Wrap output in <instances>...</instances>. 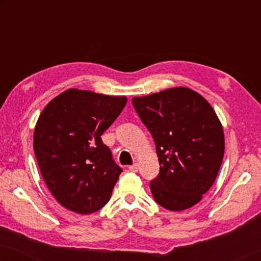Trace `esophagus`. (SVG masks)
<instances>
[{
  "label": "esophagus",
  "instance_id": "1",
  "mask_svg": "<svg viewBox=\"0 0 261 261\" xmlns=\"http://www.w3.org/2000/svg\"><path fill=\"white\" fill-rule=\"evenodd\" d=\"M128 170H129L130 172H138V170H139L138 164H133V165H130L129 167H128Z\"/></svg>",
  "mask_w": 261,
  "mask_h": 261
}]
</instances>
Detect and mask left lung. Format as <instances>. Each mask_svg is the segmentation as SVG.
Instances as JSON below:
<instances>
[{"label": "left lung", "instance_id": "8db88e82", "mask_svg": "<svg viewBox=\"0 0 261 261\" xmlns=\"http://www.w3.org/2000/svg\"><path fill=\"white\" fill-rule=\"evenodd\" d=\"M155 144L160 171L151 180L153 198L163 208H191L212 188L224 154L223 128L208 101L178 87L132 98Z\"/></svg>", "mask_w": 261, "mask_h": 261}]
</instances>
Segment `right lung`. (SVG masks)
<instances>
[{"label":"right lung","mask_w":261,"mask_h":261,"mask_svg":"<svg viewBox=\"0 0 261 261\" xmlns=\"http://www.w3.org/2000/svg\"><path fill=\"white\" fill-rule=\"evenodd\" d=\"M126 103L124 96L69 89L42 110L34 129L35 158L48 190L64 208L87 215L110 199L122 169L101 135Z\"/></svg>","instance_id":"add662e5"}]
</instances>
